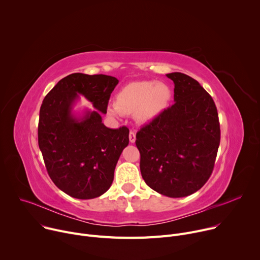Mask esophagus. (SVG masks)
Listing matches in <instances>:
<instances>
[{
	"mask_svg": "<svg viewBox=\"0 0 260 260\" xmlns=\"http://www.w3.org/2000/svg\"><path fill=\"white\" fill-rule=\"evenodd\" d=\"M128 138H129V142L131 143H135V141H136V133L134 131H131L129 135H128Z\"/></svg>",
	"mask_w": 260,
	"mask_h": 260,
	"instance_id": "1",
	"label": "esophagus"
}]
</instances>
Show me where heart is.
Here are the masks:
<instances>
[{"label":"heart","instance_id":"obj_1","mask_svg":"<svg viewBox=\"0 0 260 260\" xmlns=\"http://www.w3.org/2000/svg\"><path fill=\"white\" fill-rule=\"evenodd\" d=\"M172 96L170 87L153 81H137L123 86L116 96V105L108 108L115 117L133 115L141 122L156 118L167 108Z\"/></svg>","mask_w":260,"mask_h":260}]
</instances>
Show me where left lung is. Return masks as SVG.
<instances>
[{
  "label": "left lung",
  "instance_id": "obj_1",
  "mask_svg": "<svg viewBox=\"0 0 260 260\" xmlns=\"http://www.w3.org/2000/svg\"><path fill=\"white\" fill-rule=\"evenodd\" d=\"M173 80L175 104L137 133L140 170L146 184L169 198H183L209 180L220 144V124L212 96L183 73Z\"/></svg>",
  "mask_w": 260,
  "mask_h": 260
}]
</instances>
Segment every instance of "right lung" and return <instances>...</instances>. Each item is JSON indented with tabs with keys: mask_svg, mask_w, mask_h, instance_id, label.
I'll list each match as a JSON object with an SVG mask.
<instances>
[{
	"mask_svg": "<svg viewBox=\"0 0 260 260\" xmlns=\"http://www.w3.org/2000/svg\"><path fill=\"white\" fill-rule=\"evenodd\" d=\"M115 77L74 73L62 78L44 98L40 108L38 143L47 173L56 186L72 198L94 199L105 193L114 179L119 156L128 145L129 129L108 128L107 113ZM82 94L97 109L83 118L71 114Z\"/></svg>",
	"mask_w": 260,
	"mask_h": 260,
	"instance_id": "add662e5",
	"label": "right lung"
}]
</instances>
